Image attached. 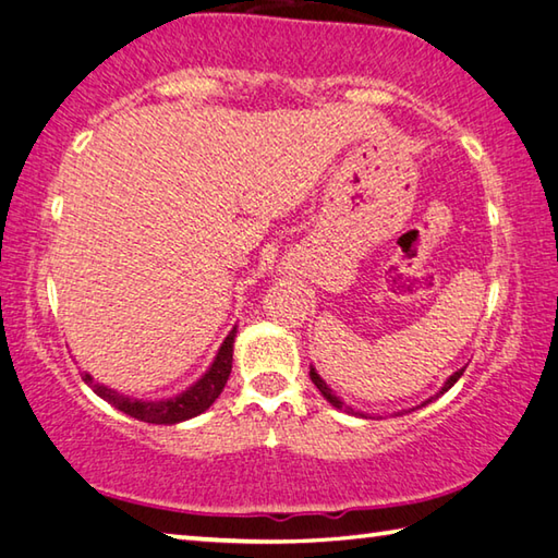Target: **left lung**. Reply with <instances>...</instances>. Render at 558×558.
I'll use <instances>...</instances> for the list:
<instances>
[{
	"mask_svg": "<svg viewBox=\"0 0 558 558\" xmlns=\"http://www.w3.org/2000/svg\"><path fill=\"white\" fill-rule=\"evenodd\" d=\"M462 372H465V369H460V372H456V374H452V376H450V379L446 381V386H442V389H440V393H442V391H448V389H450V386H452V384H456V381L460 379V376H462ZM310 379H313V384L317 386V389H319V393H323V396H325V399H327L329 403H332V405H335V409H347L349 413L364 415V413H359V411H354V409H349V405H344L342 401H339V399H337V396L332 393V389H329V386H327V384H325L323 379H319V374H317L315 369H310ZM428 401H430V399H428ZM428 401H426V403H428ZM426 403H421V405H426Z\"/></svg>",
	"mask_w": 558,
	"mask_h": 558,
	"instance_id": "obj_1",
	"label": "left lung"
}]
</instances>
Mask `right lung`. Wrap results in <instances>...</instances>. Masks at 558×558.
<instances>
[{
  "label": "right lung",
  "instance_id": "1",
  "mask_svg": "<svg viewBox=\"0 0 558 558\" xmlns=\"http://www.w3.org/2000/svg\"><path fill=\"white\" fill-rule=\"evenodd\" d=\"M233 337H235V329H231L229 337L223 339V344L219 349V354H216V359H214L211 369L206 372L202 379L192 386V389L179 393L177 399L135 401V399H125V396H120L118 391L108 389V386L96 384L90 374H83V381H86L90 389L100 396V399H106L122 413L132 415V418L155 423V426H172V423L194 418V415L204 413L216 399H219V393L223 391V386H226V381H229V374H231Z\"/></svg>",
  "mask_w": 558,
  "mask_h": 558
}]
</instances>
